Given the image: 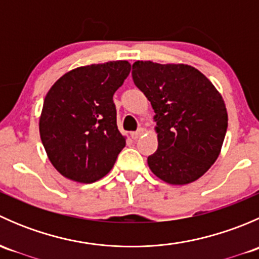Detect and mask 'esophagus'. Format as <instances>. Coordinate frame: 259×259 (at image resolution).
<instances>
[{
    "instance_id": "obj_1",
    "label": "esophagus",
    "mask_w": 259,
    "mask_h": 259,
    "mask_svg": "<svg viewBox=\"0 0 259 259\" xmlns=\"http://www.w3.org/2000/svg\"><path fill=\"white\" fill-rule=\"evenodd\" d=\"M143 133H144V130H143L142 127H140V129H138L137 132H133L132 133V138H133V139H138V138L142 137Z\"/></svg>"
}]
</instances>
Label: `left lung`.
Instances as JSON below:
<instances>
[{"label": "left lung", "mask_w": 259, "mask_h": 259, "mask_svg": "<svg viewBox=\"0 0 259 259\" xmlns=\"http://www.w3.org/2000/svg\"><path fill=\"white\" fill-rule=\"evenodd\" d=\"M132 76L155 113L158 149L148 156L150 170L176 185L200 178L218 158L228 126L221 94L183 64L137 61Z\"/></svg>", "instance_id": "8db88e82"}]
</instances>
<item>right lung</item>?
Here are the masks:
<instances>
[{"mask_svg":"<svg viewBox=\"0 0 259 259\" xmlns=\"http://www.w3.org/2000/svg\"><path fill=\"white\" fill-rule=\"evenodd\" d=\"M130 69L127 61L77 67L49 90L41 140L52 165L67 179L94 183L114 166L125 138L117 129L113 96Z\"/></svg>","mask_w":259,"mask_h":259,"instance_id":"right-lung-1","label":"right lung"}]
</instances>
